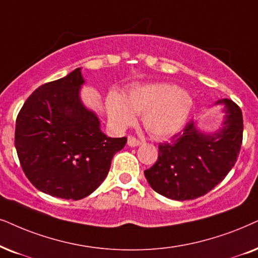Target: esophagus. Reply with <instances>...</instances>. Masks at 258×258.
Here are the masks:
<instances>
[{
    "instance_id": "esophagus-1",
    "label": "esophagus",
    "mask_w": 258,
    "mask_h": 258,
    "mask_svg": "<svg viewBox=\"0 0 258 258\" xmlns=\"http://www.w3.org/2000/svg\"><path fill=\"white\" fill-rule=\"evenodd\" d=\"M141 145V141L139 139H136L135 136H129L128 137V146L130 147H137Z\"/></svg>"
}]
</instances>
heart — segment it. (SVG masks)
Instances as JSON below:
<instances>
[{
	"label": "heart",
	"instance_id": "1",
	"mask_svg": "<svg viewBox=\"0 0 258 258\" xmlns=\"http://www.w3.org/2000/svg\"><path fill=\"white\" fill-rule=\"evenodd\" d=\"M110 119L117 126L130 125L143 115V125L154 137L162 139L178 133L192 110V97L185 90L166 83H155L132 90L125 100L118 95L108 98Z\"/></svg>",
	"mask_w": 258,
	"mask_h": 258
}]
</instances>
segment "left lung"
Segmentation results:
<instances>
[{
	"mask_svg": "<svg viewBox=\"0 0 258 258\" xmlns=\"http://www.w3.org/2000/svg\"><path fill=\"white\" fill-rule=\"evenodd\" d=\"M225 104V121L218 133L206 135L190 119L169 142L159 145L156 162L145 170L152 188L166 198L197 199L222 182L239 155L243 141L242 110L231 99Z\"/></svg>",
	"mask_w": 258,
	"mask_h": 258,
	"instance_id": "8db88e82",
	"label": "left lung"
}]
</instances>
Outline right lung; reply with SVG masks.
Wrapping results in <instances>:
<instances>
[{
	"label": "right lung",
	"mask_w": 258,
	"mask_h": 258,
	"mask_svg": "<svg viewBox=\"0 0 258 258\" xmlns=\"http://www.w3.org/2000/svg\"><path fill=\"white\" fill-rule=\"evenodd\" d=\"M80 69L39 86L16 117L15 148L22 170L41 192L62 199L85 198L104 181L126 137L111 139L82 104Z\"/></svg>",
	"instance_id": "right-lung-1"
}]
</instances>
